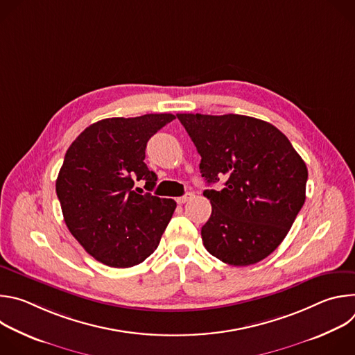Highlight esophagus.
Listing matches in <instances>:
<instances>
[{"label": "esophagus", "instance_id": "1", "mask_svg": "<svg viewBox=\"0 0 355 355\" xmlns=\"http://www.w3.org/2000/svg\"><path fill=\"white\" fill-rule=\"evenodd\" d=\"M192 198H193V193H192V192H187L185 195H182V196L177 198V204L182 205V204H185V202H188V200H189V199H192Z\"/></svg>", "mask_w": 355, "mask_h": 355}]
</instances>
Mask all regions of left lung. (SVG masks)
Returning a JSON list of instances; mask_svg holds the SVG:
<instances>
[{"mask_svg":"<svg viewBox=\"0 0 355 355\" xmlns=\"http://www.w3.org/2000/svg\"><path fill=\"white\" fill-rule=\"evenodd\" d=\"M198 153L212 215L202 226L205 248L220 261L256 264L282 243L306 199L308 168L274 125L244 115H177Z\"/></svg>","mask_w":355,"mask_h":355,"instance_id":"8db88e82","label":"left lung"}]
</instances>
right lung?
I'll use <instances>...</instances> for the list:
<instances>
[{"instance_id": "obj_1", "label": "right lung", "mask_w": 355, "mask_h": 355, "mask_svg": "<svg viewBox=\"0 0 355 355\" xmlns=\"http://www.w3.org/2000/svg\"><path fill=\"white\" fill-rule=\"evenodd\" d=\"M175 119L171 114L108 118L71 143L56 180L64 222L95 260L128 268L153 252L175 211V200L137 193L157 175L144 163L148 139Z\"/></svg>"}]
</instances>
